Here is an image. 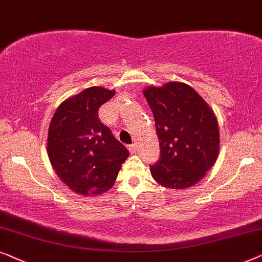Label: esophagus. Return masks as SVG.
Wrapping results in <instances>:
<instances>
[{"instance_id": "1", "label": "esophagus", "mask_w": 262, "mask_h": 262, "mask_svg": "<svg viewBox=\"0 0 262 262\" xmlns=\"http://www.w3.org/2000/svg\"><path fill=\"white\" fill-rule=\"evenodd\" d=\"M128 149H129V152L132 153V155H134L135 152H137V145H129L128 146Z\"/></svg>"}]
</instances>
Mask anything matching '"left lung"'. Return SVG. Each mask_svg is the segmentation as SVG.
<instances>
[{
	"instance_id": "left-lung-1",
	"label": "left lung",
	"mask_w": 262,
	"mask_h": 262,
	"mask_svg": "<svg viewBox=\"0 0 262 262\" xmlns=\"http://www.w3.org/2000/svg\"><path fill=\"white\" fill-rule=\"evenodd\" d=\"M144 96L151 107L159 139V160L151 175L160 186L186 189L204 179L219 153L217 117L193 87L171 81L148 86Z\"/></svg>"
}]
</instances>
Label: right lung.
<instances>
[{
	"instance_id": "add662e5",
	"label": "right lung",
	"mask_w": 262,
	"mask_h": 262,
	"mask_svg": "<svg viewBox=\"0 0 262 262\" xmlns=\"http://www.w3.org/2000/svg\"><path fill=\"white\" fill-rule=\"evenodd\" d=\"M114 90L92 86L66 99L48 132V156L62 182L76 194L98 195L114 186L129 151L98 118Z\"/></svg>"
}]
</instances>
